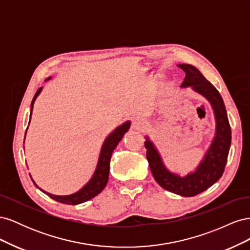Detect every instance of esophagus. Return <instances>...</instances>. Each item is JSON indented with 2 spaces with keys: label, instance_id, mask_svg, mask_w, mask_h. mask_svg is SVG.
I'll use <instances>...</instances> for the list:
<instances>
[{
  "label": "esophagus",
  "instance_id": "1",
  "mask_svg": "<svg viewBox=\"0 0 250 250\" xmlns=\"http://www.w3.org/2000/svg\"><path fill=\"white\" fill-rule=\"evenodd\" d=\"M145 121H144L143 119H141V118H135L134 120H133V122H132V127L134 128V129H143L144 127H145Z\"/></svg>",
  "mask_w": 250,
  "mask_h": 250
}]
</instances>
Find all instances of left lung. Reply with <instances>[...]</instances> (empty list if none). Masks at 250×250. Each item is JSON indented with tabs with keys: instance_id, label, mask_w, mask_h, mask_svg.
<instances>
[{
	"instance_id": "left-lung-1",
	"label": "left lung",
	"mask_w": 250,
	"mask_h": 250,
	"mask_svg": "<svg viewBox=\"0 0 250 250\" xmlns=\"http://www.w3.org/2000/svg\"><path fill=\"white\" fill-rule=\"evenodd\" d=\"M178 66L186 73L181 87L191 86L195 92L206 98L213 107L216 119L215 138L196 171L185 177L167 170L160 153L147 137L145 148L150 169L156 183L169 192L192 197L208 190L222 176L230 148L231 130L223 99L217 88L194 65L181 63Z\"/></svg>"
}]
</instances>
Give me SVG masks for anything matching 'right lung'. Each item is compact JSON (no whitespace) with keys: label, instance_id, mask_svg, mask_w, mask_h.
Returning a JSON list of instances; mask_svg holds the SVG:
<instances>
[{"label":"right lung","instance_id":"1","mask_svg":"<svg viewBox=\"0 0 250 250\" xmlns=\"http://www.w3.org/2000/svg\"><path fill=\"white\" fill-rule=\"evenodd\" d=\"M49 79H50V77L46 80H49ZM41 92H42V87L37 89V92L35 93V95L33 97V100L31 102V113H32V109H33L34 101L36 99V97L40 95ZM31 113H30V118H31ZM129 127H130V122L128 121V122L116 128V129L108 135L107 139L105 140L103 146H102L101 153L99 156V161H98V165H97V169L94 173L93 177L90 178L88 183L78 192L74 193L72 195H67V196H56V195H52L50 193L42 191V188H40L36 186L34 181H33V184L37 188H39L40 190H42L43 193H46L50 198L54 199L60 203H69V204H72V206H75V204H79V203L85 202L89 199L94 198L95 196L100 194L103 191V188L106 187L107 181H108V176H109V164H110V157L112 154V151L116 149L117 145L120 143V141L122 140L125 132H127V130L129 129Z\"/></svg>","mask_w":250,"mask_h":250}]
</instances>
